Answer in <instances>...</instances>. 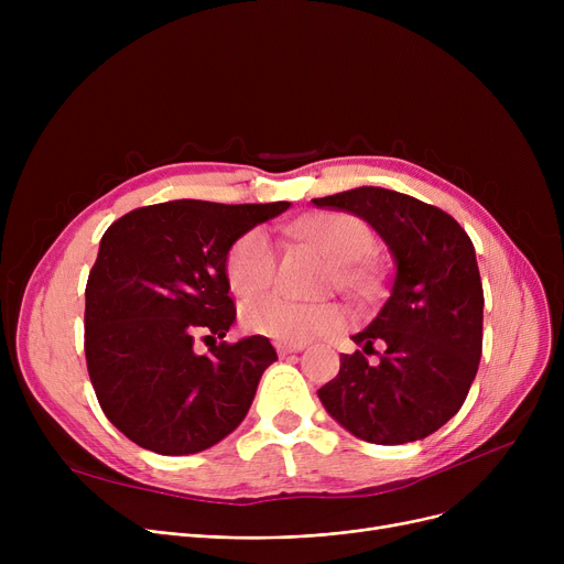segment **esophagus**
I'll use <instances>...</instances> for the list:
<instances>
[{
  "mask_svg": "<svg viewBox=\"0 0 564 564\" xmlns=\"http://www.w3.org/2000/svg\"><path fill=\"white\" fill-rule=\"evenodd\" d=\"M306 345L304 343H294V345H288V343H276V351L281 354V357H288V354H294V351H302Z\"/></svg>",
  "mask_w": 564,
  "mask_h": 564,
  "instance_id": "34e87169",
  "label": "esophagus"
}]
</instances>
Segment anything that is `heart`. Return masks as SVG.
Here are the masks:
<instances>
[{"label":"heart","instance_id":"obj_1","mask_svg":"<svg viewBox=\"0 0 564 564\" xmlns=\"http://www.w3.org/2000/svg\"><path fill=\"white\" fill-rule=\"evenodd\" d=\"M300 235L322 256L338 262V281L357 292L370 288V272L361 260L372 247L370 228L351 215L324 213L306 219ZM279 267L276 245L262 228L247 230L237 237L226 256V281L240 297L262 292L272 285ZM240 319L245 329L281 343H306L327 336L345 324V311L336 304H300L283 294H264L242 304Z\"/></svg>","mask_w":564,"mask_h":564}]
</instances>
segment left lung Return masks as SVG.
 I'll use <instances>...</instances> for the list:
<instances>
[{"mask_svg":"<svg viewBox=\"0 0 564 564\" xmlns=\"http://www.w3.org/2000/svg\"><path fill=\"white\" fill-rule=\"evenodd\" d=\"M313 203L366 219L395 260L391 297L351 336L364 351L343 354L340 372L317 395L364 441L400 446L425 438L462 409L480 366L485 294L470 237L448 213L381 187ZM375 341L384 351L368 365Z\"/></svg>","mask_w":564,"mask_h":564,"instance_id":"8db88e82","label":"left lung"}]
</instances>
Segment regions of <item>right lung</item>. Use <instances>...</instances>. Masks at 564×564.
I'll use <instances>...</instances> for the list:
<instances>
[{
    "label": "right lung",
    "instance_id": "right-lung-1",
    "mask_svg": "<svg viewBox=\"0 0 564 564\" xmlns=\"http://www.w3.org/2000/svg\"><path fill=\"white\" fill-rule=\"evenodd\" d=\"M288 207L181 198L137 207L105 230L86 281V368L105 416L137 446L192 455L245 421L276 361L272 343L249 336L196 354L194 338L232 327L228 249Z\"/></svg>",
    "mask_w": 564,
    "mask_h": 564
}]
</instances>
